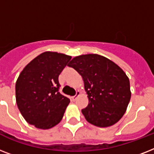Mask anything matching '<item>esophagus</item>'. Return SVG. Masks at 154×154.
<instances>
[{
	"mask_svg": "<svg viewBox=\"0 0 154 154\" xmlns=\"http://www.w3.org/2000/svg\"><path fill=\"white\" fill-rule=\"evenodd\" d=\"M80 95H81V92H80V91H77V93H76V95H75V96H73V97H72L71 98H72V101H76V100H77V97L80 96Z\"/></svg>",
	"mask_w": 154,
	"mask_h": 154,
	"instance_id": "obj_1",
	"label": "esophagus"
}]
</instances>
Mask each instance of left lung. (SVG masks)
<instances>
[{
  "instance_id": "obj_1",
  "label": "left lung",
  "mask_w": 154,
  "mask_h": 154,
  "mask_svg": "<svg viewBox=\"0 0 154 154\" xmlns=\"http://www.w3.org/2000/svg\"><path fill=\"white\" fill-rule=\"evenodd\" d=\"M81 76L89 105L82 110L89 123L113 125L123 117L131 97L129 77L120 66L99 54L77 56L69 64Z\"/></svg>"
}]
</instances>
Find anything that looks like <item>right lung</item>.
I'll use <instances>...</instances> for the list:
<instances>
[{"mask_svg":"<svg viewBox=\"0 0 154 154\" xmlns=\"http://www.w3.org/2000/svg\"><path fill=\"white\" fill-rule=\"evenodd\" d=\"M71 56L46 51L32 60L16 82V101L26 122L49 129L61 121L69 99L58 92V77Z\"/></svg>","mask_w":154,"mask_h":154,"instance_id":"right-lung-1","label":"right lung"}]
</instances>
